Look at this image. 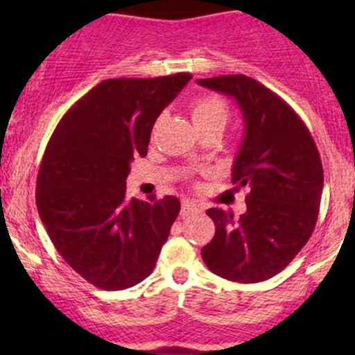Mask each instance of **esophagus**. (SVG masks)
<instances>
[{
	"label": "esophagus",
	"mask_w": 355,
	"mask_h": 355,
	"mask_svg": "<svg viewBox=\"0 0 355 355\" xmlns=\"http://www.w3.org/2000/svg\"><path fill=\"white\" fill-rule=\"evenodd\" d=\"M198 211L199 207L196 206V204H192L191 200H184V202H182V211H180L182 216H189V214H194L198 213Z\"/></svg>",
	"instance_id": "1"
}]
</instances>
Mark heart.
Instances as JSON below:
<instances>
[{"instance_id": "obj_1", "label": "heart", "mask_w": 355, "mask_h": 355, "mask_svg": "<svg viewBox=\"0 0 355 355\" xmlns=\"http://www.w3.org/2000/svg\"><path fill=\"white\" fill-rule=\"evenodd\" d=\"M192 111V120H194L196 127L199 125H209V123H218V125H227L228 116H230V110L225 99H221L220 96H200L196 99L191 106Z\"/></svg>"}]
</instances>
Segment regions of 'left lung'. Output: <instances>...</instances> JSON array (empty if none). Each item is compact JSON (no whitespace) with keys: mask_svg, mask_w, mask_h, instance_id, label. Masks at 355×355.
I'll list each match as a JSON object with an SVG mask.
<instances>
[{"mask_svg":"<svg viewBox=\"0 0 355 355\" xmlns=\"http://www.w3.org/2000/svg\"><path fill=\"white\" fill-rule=\"evenodd\" d=\"M198 84L241 106L245 137L232 182L247 191L241 218L206 211L216 230L200 256L218 277L257 284L287 268L313 235L323 192L320 151L299 114L261 82L241 73Z\"/></svg>","mask_w":355,"mask_h":355,"instance_id":"8db88e82","label":"left lung"}]
</instances>
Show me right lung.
Here are the masks:
<instances>
[{"label": "right lung", "mask_w": 355, "mask_h": 355, "mask_svg": "<svg viewBox=\"0 0 355 355\" xmlns=\"http://www.w3.org/2000/svg\"><path fill=\"white\" fill-rule=\"evenodd\" d=\"M192 78H108L56 125L37 173L35 204L49 239L84 280L123 290L148 278L180 213L175 196L125 199L135 157L153 125Z\"/></svg>", "instance_id": "obj_1"}]
</instances>
